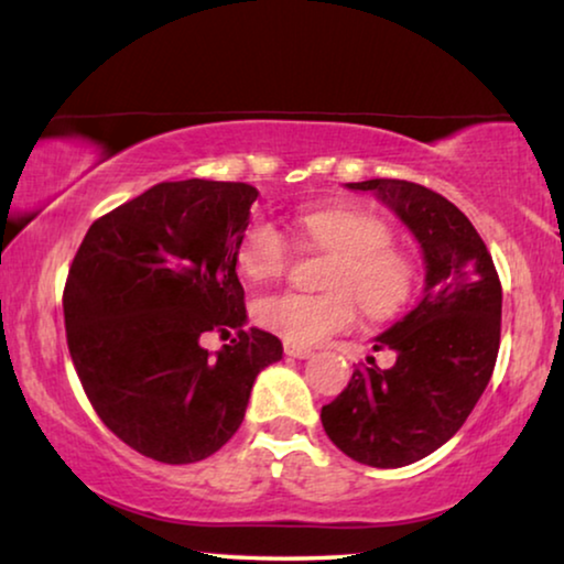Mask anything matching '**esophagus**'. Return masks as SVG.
<instances>
[{
	"label": "esophagus",
	"mask_w": 564,
	"mask_h": 564,
	"mask_svg": "<svg viewBox=\"0 0 564 564\" xmlns=\"http://www.w3.org/2000/svg\"><path fill=\"white\" fill-rule=\"evenodd\" d=\"M284 354L292 356V358H310V356H313V350L305 348V346H292V343H284Z\"/></svg>",
	"instance_id": "esophagus-1"
}]
</instances>
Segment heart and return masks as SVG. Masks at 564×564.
Listing matches in <instances>:
<instances>
[{
  "mask_svg": "<svg viewBox=\"0 0 564 564\" xmlns=\"http://www.w3.org/2000/svg\"><path fill=\"white\" fill-rule=\"evenodd\" d=\"M297 231L313 249L333 254L323 280V288L330 292H274L259 297L254 321L264 330L307 348L333 333L348 330L358 317V305L377 321L410 305L417 290V264L406 251L391 247L394 231L383 218L348 206L310 208L297 214ZM290 259L288 239L264 218L243 231L236 251L239 269L254 282L282 276Z\"/></svg>",
  "mask_w": 564,
  "mask_h": 564,
  "instance_id": "1",
  "label": "heart"
}]
</instances>
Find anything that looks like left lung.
<instances>
[{"mask_svg": "<svg viewBox=\"0 0 564 564\" xmlns=\"http://www.w3.org/2000/svg\"><path fill=\"white\" fill-rule=\"evenodd\" d=\"M348 187L371 191L402 218L420 241L427 274L420 305L373 346L394 350V366L356 369L321 420L348 458L402 468L445 445L491 381L501 340V282L484 239L440 193L387 177Z\"/></svg>", "mask_w": 564, "mask_h": 564, "instance_id": "obj_1", "label": "left lung"}]
</instances>
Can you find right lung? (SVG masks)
Returning <instances> with one entry per match:
<instances>
[{
  "mask_svg": "<svg viewBox=\"0 0 564 564\" xmlns=\"http://www.w3.org/2000/svg\"><path fill=\"white\" fill-rule=\"evenodd\" d=\"M259 191L160 183L94 221L63 292L65 338L88 402L121 443L185 465L239 430L251 387L282 343L243 330L236 251ZM237 336L210 357L206 332Z\"/></svg>",
  "mask_w": 564,
  "mask_h": 564,
  "instance_id": "1",
  "label": "right lung"
}]
</instances>
